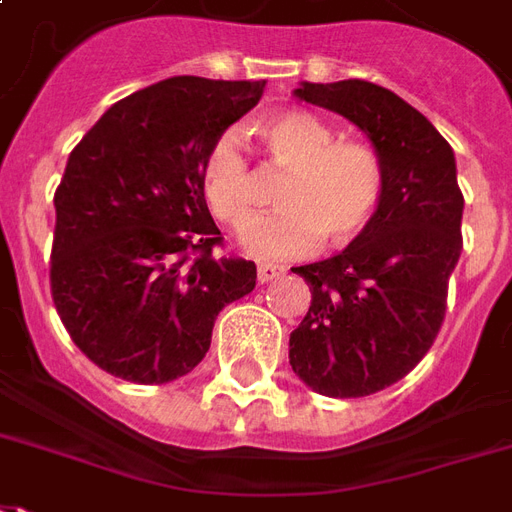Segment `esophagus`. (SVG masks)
<instances>
[{
	"label": "esophagus",
	"mask_w": 512,
	"mask_h": 512,
	"mask_svg": "<svg viewBox=\"0 0 512 512\" xmlns=\"http://www.w3.org/2000/svg\"><path fill=\"white\" fill-rule=\"evenodd\" d=\"M280 275H286V267H280V264H259V270H256L259 283H270V280L280 278Z\"/></svg>",
	"instance_id": "obj_1"
}]
</instances>
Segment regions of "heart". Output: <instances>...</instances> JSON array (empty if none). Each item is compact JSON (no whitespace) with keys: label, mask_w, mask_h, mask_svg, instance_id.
Segmentation results:
<instances>
[{"label":"heart","mask_w":512,"mask_h":512,"mask_svg":"<svg viewBox=\"0 0 512 512\" xmlns=\"http://www.w3.org/2000/svg\"><path fill=\"white\" fill-rule=\"evenodd\" d=\"M259 134L272 169H283L280 210L253 221L245 245L256 256L283 259L318 242L345 245L375 218L386 188V167L370 142L334 137L321 115L288 107L267 115ZM202 197L215 221L242 232L259 207V175L234 129L210 142L199 169Z\"/></svg>","instance_id":"obj_1"}]
</instances>
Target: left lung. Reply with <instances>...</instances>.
Returning a JSON list of instances; mask_svg holds the SVG:
<instances>
[{
    "mask_svg": "<svg viewBox=\"0 0 512 512\" xmlns=\"http://www.w3.org/2000/svg\"><path fill=\"white\" fill-rule=\"evenodd\" d=\"M299 99L367 134L386 167L370 226L332 259L294 267L310 307L288 359L324 397H370L424 359L440 334L461 253L464 197L451 145L416 107L367 80L305 83Z\"/></svg>",
    "mask_w": 512,
    "mask_h": 512,
    "instance_id": "1",
    "label": "left lung"
}]
</instances>
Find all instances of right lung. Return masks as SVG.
I'll return each mask as SVG.
<instances>
[{
  "label": "right lung",
  "mask_w": 512,
  "mask_h": 512,
  "mask_svg": "<svg viewBox=\"0 0 512 512\" xmlns=\"http://www.w3.org/2000/svg\"><path fill=\"white\" fill-rule=\"evenodd\" d=\"M267 80L169 78L115 102L69 153L56 188L51 297L72 343L129 383L205 359L218 313L256 264L221 256L199 169Z\"/></svg>",
  "instance_id": "1"
}]
</instances>
